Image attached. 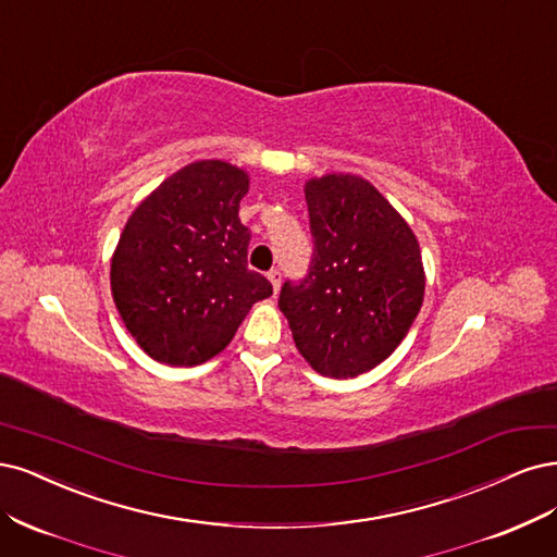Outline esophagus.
I'll list each match as a JSON object with an SVG mask.
<instances>
[{
	"mask_svg": "<svg viewBox=\"0 0 557 557\" xmlns=\"http://www.w3.org/2000/svg\"><path fill=\"white\" fill-rule=\"evenodd\" d=\"M268 280H271V284H273V292L277 294V292H280V282H282V273L277 271V268H273V271L268 273Z\"/></svg>",
	"mask_w": 557,
	"mask_h": 557,
	"instance_id": "obj_1",
	"label": "esophagus"
}]
</instances>
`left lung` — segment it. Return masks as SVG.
Masks as SVG:
<instances>
[{"label":"left lung","instance_id":"8db88e82","mask_svg":"<svg viewBox=\"0 0 557 557\" xmlns=\"http://www.w3.org/2000/svg\"><path fill=\"white\" fill-rule=\"evenodd\" d=\"M314 257L284 282V312L300 356L349 380L396 351L423 305L421 247L403 214L366 177L326 173L305 183Z\"/></svg>","mask_w":557,"mask_h":557}]
</instances>
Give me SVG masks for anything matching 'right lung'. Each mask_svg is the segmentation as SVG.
Masks as SVG:
<instances>
[{"mask_svg":"<svg viewBox=\"0 0 557 557\" xmlns=\"http://www.w3.org/2000/svg\"><path fill=\"white\" fill-rule=\"evenodd\" d=\"M247 171L201 159L175 171L124 224L111 259L115 308L138 347L166 366H199L236 335L257 300L273 296L247 268L238 218Z\"/></svg>","mask_w":557,"mask_h":557,"instance_id":"obj_1","label":"right lung"}]
</instances>
